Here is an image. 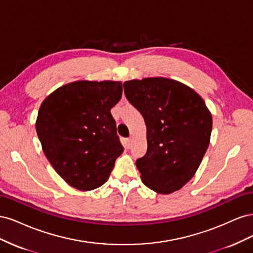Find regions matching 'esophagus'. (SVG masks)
I'll list each match as a JSON object with an SVG mask.
<instances>
[{"label": "esophagus", "instance_id": "obj_1", "mask_svg": "<svg viewBox=\"0 0 253 253\" xmlns=\"http://www.w3.org/2000/svg\"><path fill=\"white\" fill-rule=\"evenodd\" d=\"M131 145H132V138H126L125 139V147L126 148H131Z\"/></svg>", "mask_w": 253, "mask_h": 253}]
</instances>
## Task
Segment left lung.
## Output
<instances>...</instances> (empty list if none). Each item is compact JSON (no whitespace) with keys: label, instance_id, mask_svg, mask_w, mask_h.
Wrapping results in <instances>:
<instances>
[{"label":"left lung","instance_id":"left-lung-1","mask_svg":"<svg viewBox=\"0 0 253 253\" xmlns=\"http://www.w3.org/2000/svg\"><path fill=\"white\" fill-rule=\"evenodd\" d=\"M124 88L147 126L148 151L136 160L142 182L160 194L181 189L210 143L212 115L204 99L186 84L164 77L126 81Z\"/></svg>","mask_w":253,"mask_h":253}]
</instances>
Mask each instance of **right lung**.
Returning a JSON list of instances; mask_svg holds the SVG:
<instances>
[{
  "label": "right lung",
  "instance_id": "1",
  "mask_svg": "<svg viewBox=\"0 0 253 253\" xmlns=\"http://www.w3.org/2000/svg\"><path fill=\"white\" fill-rule=\"evenodd\" d=\"M121 96L120 81L80 80L44 99L37 134L48 162L70 186L90 191L108 180L124 152L111 114Z\"/></svg>",
  "mask_w": 253,
  "mask_h": 253
}]
</instances>
